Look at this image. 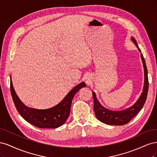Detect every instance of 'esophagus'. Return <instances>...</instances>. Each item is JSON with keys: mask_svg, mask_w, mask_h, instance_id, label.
Returning a JSON list of instances; mask_svg holds the SVG:
<instances>
[{"mask_svg": "<svg viewBox=\"0 0 157 157\" xmlns=\"http://www.w3.org/2000/svg\"><path fill=\"white\" fill-rule=\"evenodd\" d=\"M86 82L87 83H89V82H90V76H87V77H86Z\"/></svg>", "mask_w": 157, "mask_h": 157, "instance_id": "esophagus-1", "label": "esophagus"}]
</instances>
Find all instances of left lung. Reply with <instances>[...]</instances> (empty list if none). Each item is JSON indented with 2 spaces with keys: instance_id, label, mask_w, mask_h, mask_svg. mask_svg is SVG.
Listing matches in <instances>:
<instances>
[{
  "instance_id": "obj_1",
  "label": "left lung",
  "mask_w": 157,
  "mask_h": 157,
  "mask_svg": "<svg viewBox=\"0 0 157 157\" xmlns=\"http://www.w3.org/2000/svg\"><path fill=\"white\" fill-rule=\"evenodd\" d=\"M131 40L133 42L140 52L141 58L143 63L144 69V85L143 90L141 94V96L137 99V101L131 107L126 108L121 111H113L104 107L101 104L99 103L96 97V94L94 92H92L94 98V109L98 119L103 123H105L109 125H117L121 126L127 124L129 122L132 118H134L144 105L145 103L147 93L149 89V81H148V73L145 64V61L141 52L140 49L137 46V42L134 37L131 38Z\"/></svg>"
}]
</instances>
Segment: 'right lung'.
<instances>
[{
    "label": "right lung",
    "mask_w": 157,
    "mask_h": 157,
    "mask_svg": "<svg viewBox=\"0 0 157 157\" xmlns=\"http://www.w3.org/2000/svg\"><path fill=\"white\" fill-rule=\"evenodd\" d=\"M86 86L84 82L75 86L58 104L51 108L38 109L27 107L16 94L10 76V92L14 105L20 115L30 124L40 128H56L63 125L68 118L75 94Z\"/></svg>",
    "instance_id": "right-lung-1"
}]
</instances>
